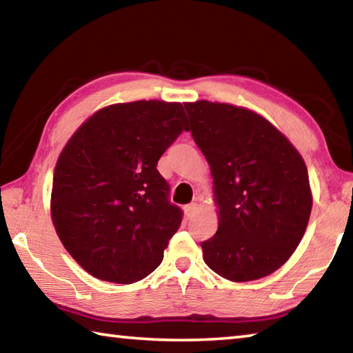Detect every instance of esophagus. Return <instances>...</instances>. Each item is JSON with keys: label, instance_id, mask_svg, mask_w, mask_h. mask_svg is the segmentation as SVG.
Instances as JSON below:
<instances>
[{"label": "esophagus", "instance_id": "obj_1", "mask_svg": "<svg viewBox=\"0 0 353 353\" xmlns=\"http://www.w3.org/2000/svg\"><path fill=\"white\" fill-rule=\"evenodd\" d=\"M185 214H187V218H191V216H194L196 213H198V210H199V205L196 204V202H193V204H188V205H185Z\"/></svg>", "mask_w": 353, "mask_h": 353}]
</instances>
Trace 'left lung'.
<instances>
[{
	"mask_svg": "<svg viewBox=\"0 0 353 353\" xmlns=\"http://www.w3.org/2000/svg\"><path fill=\"white\" fill-rule=\"evenodd\" d=\"M191 135L213 177L218 230L204 261L230 282L283 266L305 234L313 196L302 155L259 113L225 103H185Z\"/></svg>",
	"mask_w": 353,
	"mask_h": 353,
	"instance_id": "left-lung-1",
	"label": "left lung"
}]
</instances>
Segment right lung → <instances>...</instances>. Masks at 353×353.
<instances>
[{"instance_id": "obj_1", "label": "right lung", "mask_w": 353, "mask_h": 353, "mask_svg": "<svg viewBox=\"0 0 353 353\" xmlns=\"http://www.w3.org/2000/svg\"><path fill=\"white\" fill-rule=\"evenodd\" d=\"M182 130L181 103L134 101L103 107L59 155L51 218L68 254L93 277L134 283L163 260L182 223L157 162Z\"/></svg>"}]
</instances>
